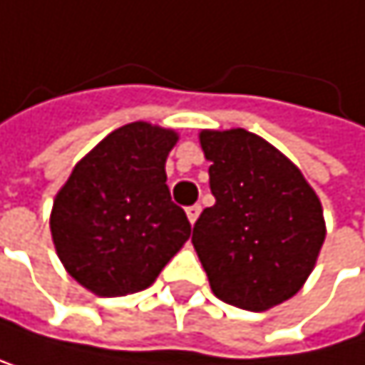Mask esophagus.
Wrapping results in <instances>:
<instances>
[{
    "instance_id": "esophagus-1",
    "label": "esophagus",
    "mask_w": 365,
    "mask_h": 365,
    "mask_svg": "<svg viewBox=\"0 0 365 365\" xmlns=\"http://www.w3.org/2000/svg\"><path fill=\"white\" fill-rule=\"evenodd\" d=\"M200 211H202V207H200V205H191V207H187V218H189V222H191V225L198 220Z\"/></svg>"
}]
</instances>
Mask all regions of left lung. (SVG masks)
<instances>
[{"instance_id": "obj_1", "label": "left lung", "mask_w": 365, "mask_h": 365, "mask_svg": "<svg viewBox=\"0 0 365 365\" xmlns=\"http://www.w3.org/2000/svg\"><path fill=\"white\" fill-rule=\"evenodd\" d=\"M200 147L215 198L191 242L211 291L245 311L291 299L315 269L326 237L322 202L299 169L242 128L202 130Z\"/></svg>"}]
</instances>
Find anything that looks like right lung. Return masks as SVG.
Here are the masks:
<instances>
[{"label": "right lung", "mask_w": 365, "mask_h": 365, "mask_svg": "<svg viewBox=\"0 0 365 365\" xmlns=\"http://www.w3.org/2000/svg\"><path fill=\"white\" fill-rule=\"evenodd\" d=\"M178 134L150 123L114 130L86 154L50 213L56 255L98 297L152 287L189 240L191 225L172 202L165 163Z\"/></svg>", "instance_id": "add662e5"}]
</instances>
